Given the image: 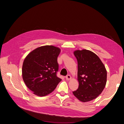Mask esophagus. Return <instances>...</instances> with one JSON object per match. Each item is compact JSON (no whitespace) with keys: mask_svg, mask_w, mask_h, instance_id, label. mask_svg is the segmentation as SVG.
<instances>
[{"mask_svg":"<svg viewBox=\"0 0 124 124\" xmlns=\"http://www.w3.org/2000/svg\"><path fill=\"white\" fill-rule=\"evenodd\" d=\"M65 79H66L67 81H69V80H70L71 79V76L69 75H67L66 77H65Z\"/></svg>","mask_w":124,"mask_h":124,"instance_id":"obj_1","label":"esophagus"}]
</instances>
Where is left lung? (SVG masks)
I'll return each instance as SVG.
<instances>
[{"instance_id":"8db88e82","label":"left lung","mask_w":124,"mask_h":124,"mask_svg":"<svg viewBox=\"0 0 124 124\" xmlns=\"http://www.w3.org/2000/svg\"><path fill=\"white\" fill-rule=\"evenodd\" d=\"M78 61V89L72 92L83 102L97 98L104 89L107 82V70L98 56L90 50L74 52Z\"/></svg>"}]
</instances>
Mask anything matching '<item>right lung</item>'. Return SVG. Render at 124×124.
Here are the masks:
<instances>
[{
    "instance_id": "add662e5",
    "label": "right lung",
    "mask_w": 124,
    "mask_h": 124,
    "mask_svg": "<svg viewBox=\"0 0 124 124\" xmlns=\"http://www.w3.org/2000/svg\"><path fill=\"white\" fill-rule=\"evenodd\" d=\"M60 52L59 48L53 46H42L32 51L24 59L22 69L23 81L36 95H47L62 81L56 76Z\"/></svg>"
}]
</instances>
